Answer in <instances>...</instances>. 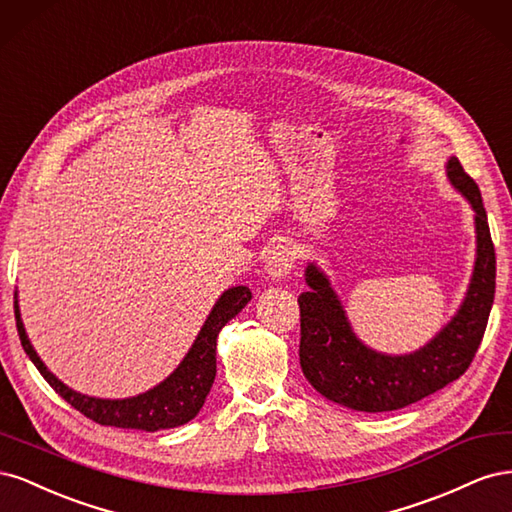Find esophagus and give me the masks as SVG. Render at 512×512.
Segmentation results:
<instances>
[{
  "instance_id": "1",
  "label": "esophagus",
  "mask_w": 512,
  "mask_h": 512,
  "mask_svg": "<svg viewBox=\"0 0 512 512\" xmlns=\"http://www.w3.org/2000/svg\"><path fill=\"white\" fill-rule=\"evenodd\" d=\"M292 265H294V254H292L290 247L284 245V243L273 245L265 256V271L275 282L284 280V277L290 273Z\"/></svg>"
}]
</instances>
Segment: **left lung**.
<instances>
[{
    "label": "left lung",
    "instance_id": "8db88e82",
    "mask_svg": "<svg viewBox=\"0 0 512 512\" xmlns=\"http://www.w3.org/2000/svg\"><path fill=\"white\" fill-rule=\"evenodd\" d=\"M446 177L474 209L476 260L466 299L429 344L410 354H382L354 335L329 277L314 262L305 269L299 297V359L314 389L356 412H391L416 404L466 374L483 342L495 294V250L478 185L451 156Z\"/></svg>",
    "mask_w": 512,
    "mask_h": 512
}]
</instances>
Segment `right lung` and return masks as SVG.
Segmentation results:
<instances>
[{"label": "right lung", "instance_id": "right-lung-1", "mask_svg": "<svg viewBox=\"0 0 512 512\" xmlns=\"http://www.w3.org/2000/svg\"><path fill=\"white\" fill-rule=\"evenodd\" d=\"M252 299V292L247 286L228 288L218 303L213 305L211 314L207 316L203 329L190 352L179 367L164 382L153 386L147 393H141L128 399H98L72 391L59 378H55L46 365L40 361L34 346L29 344L21 312L17 292H14V318H17V329L23 350L29 359L38 367L42 378L49 382L55 393L64 397L68 404L85 414L98 425H111L121 429H143V431H160L185 425L203 408L205 399L211 391L215 380V348H218V335L228 320L235 318L241 309Z\"/></svg>", "mask_w": 512, "mask_h": 512}]
</instances>
